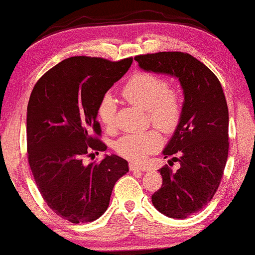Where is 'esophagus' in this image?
Segmentation results:
<instances>
[{"label": "esophagus", "instance_id": "34e87169", "mask_svg": "<svg viewBox=\"0 0 255 255\" xmlns=\"http://www.w3.org/2000/svg\"><path fill=\"white\" fill-rule=\"evenodd\" d=\"M129 170L134 173H141V172H143L144 168L143 167H138L136 165H134V163H129Z\"/></svg>", "mask_w": 255, "mask_h": 255}]
</instances>
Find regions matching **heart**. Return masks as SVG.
Listing matches in <instances>:
<instances>
[{"label": "heart", "mask_w": 255, "mask_h": 255, "mask_svg": "<svg viewBox=\"0 0 255 255\" xmlns=\"http://www.w3.org/2000/svg\"><path fill=\"white\" fill-rule=\"evenodd\" d=\"M124 99L130 104L147 109L151 124L165 133L176 129L182 117V99L175 89L169 88L162 76L153 73H137L125 83L121 90ZM117 104L112 95L106 94L100 100L96 115L106 129H112L115 124ZM162 138L159 131L147 130L142 133L122 135L114 143L119 155L131 162H142L160 149Z\"/></svg>", "instance_id": "obj_1"}]
</instances>
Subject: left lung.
I'll list each match as a JSON object with an SVG mask.
<instances>
[{"mask_svg":"<svg viewBox=\"0 0 255 255\" xmlns=\"http://www.w3.org/2000/svg\"><path fill=\"white\" fill-rule=\"evenodd\" d=\"M140 68L178 77L185 95L181 121L163 150L173 172L160 169L162 185L151 195L154 207L174 219L201 211L220 185L228 156V108L221 83L208 67L181 51L134 57Z\"/></svg>","mask_w":255,"mask_h":255,"instance_id":"obj_1","label":"left lung"}]
</instances>
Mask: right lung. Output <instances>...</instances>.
<instances>
[{
	"mask_svg": "<svg viewBox=\"0 0 255 255\" xmlns=\"http://www.w3.org/2000/svg\"><path fill=\"white\" fill-rule=\"evenodd\" d=\"M133 57L109 61L73 56L44 73L27 107L28 162L42 198L73 224L90 222L108 208L113 187L128 162L107 155L85 165L92 151H105L96 120L100 100L129 69Z\"/></svg>",
	"mask_w": 255,
	"mask_h": 255,
	"instance_id": "obj_1",
	"label": "right lung"
}]
</instances>
